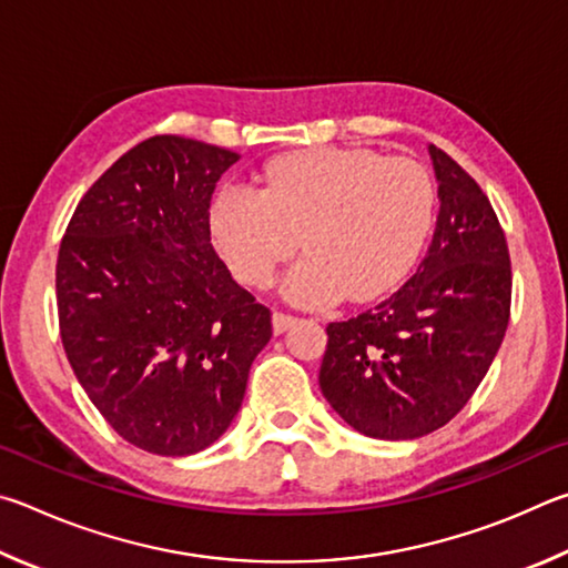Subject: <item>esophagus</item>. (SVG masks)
<instances>
[{"mask_svg":"<svg viewBox=\"0 0 568 568\" xmlns=\"http://www.w3.org/2000/svg\"><path fill=\"white\" fill-rule=\"evenodd\" d=\"M296 316L292 314H284V312H274L272 314V326H274V334H284L290 326H294Z\"/></svg>","mask_w":568,"mask_h":568,"instance_id":"obj_1","label":"esophagus"}]
</instances>
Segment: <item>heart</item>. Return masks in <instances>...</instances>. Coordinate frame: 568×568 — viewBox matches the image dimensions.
<instances>
[{
  "label": "heart",
  "mask_w": 568,
  "mask_h": 568,
  "mask_svg": "<svg viewBox=\"0 0 568 568\" xmlns=\"http://www.w3.org/2000/svg\"><path fill=\"white\" fill-rule=\"evenodd\" d=\"M262 182V194L229 184L214 196L212 239L239 282L264 286L302 236L310 254L284 278L300 304L392 292L432 234L434 182L409 156L310 149L272 159Z\"/></svg>",
  "instance_id": "heart-1"
}]
</instances>
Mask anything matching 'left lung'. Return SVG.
I'll use <instances>...</instances> for the list:
<instances>
[{"label":"left lung","mask_w":568,"mask_h":568,"mask_svg":"<svg viewBox=\"0 0 568 568\" xmlns=\"http://www.w3.org/2000/svg\"><path fill=\"white\" fill-rule=\"evenodd\" d=\"M439 216L416 274L389 300L326 326V402L359 434L419 439L449 424L489 372L511 310L504 229L481 186L429 144Z\"/></svg>","instance_id":"obj_1"}]
</instances>
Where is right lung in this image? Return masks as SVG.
<instances>
[{
	"instance_id": "obj_1",
	"label": "right lung",
	"mask_w": 568,
	"mask_h": 568,
	"mask_svg": "<svg viewBox=\"0 0 568 568\" xmlns=\"http://www.w3.org/2000/svg\"><path fill=\"white\" fill-rule=\"evenodd\" d=\"M229 149L159 134L129 149L77 204L57 256L59 334L106 424L149 454L222 436L272 314L239 286L209 232Z\"/></svg>"
}]
</instances>
